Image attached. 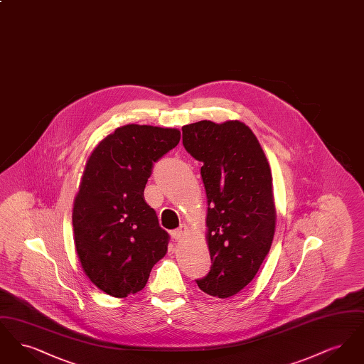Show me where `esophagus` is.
I'll return each mask as SVG.
<instances>
[{
  "instance_id": "34e87169",
  "label": "esophagus",
  "mask_w": 364,
  "mask_h": 364,
  "mask_svg": "<svg viewBox=\"0 0 364 364\" xmlns=\"http://www.w3.org/2000/svg\"><path fill=\"white\" fill-rule=\"evenodd\" d=\"M186 232H187V226L180 225L177 229L172 230L171 235H172V237H173L174 240H180V239L186 235Z\"/></svg>"
}]
</instances>
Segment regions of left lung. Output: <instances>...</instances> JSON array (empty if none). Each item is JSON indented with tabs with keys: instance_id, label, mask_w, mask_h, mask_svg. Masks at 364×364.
Instances as JSON below:
<instances>
[{
	"instance_id": "1",
	"label": "left lung",
	"mask_w": 364,
	"mask_h": 364,
	"mask_svg": "<svg viewBox=\"0 0 364 364\" xmlns=\"http://www.w3.org/2000/svg\"><path fill=\"white\" fill-rule=\"evenodd\" d=\"M183 146L200 161L208 195L211 267L198 287L220 299L239 294L259 270L276 229L272 172L254 132L240 122L184 125Z\"/></svg>"
}]
</instances>
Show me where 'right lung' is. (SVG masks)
Here are the masks:
<instances>
[{
	"label": "right lung",
	"instance_id": "obj_1",
	"mask_svg": "<svg viewBox=\"0 0 364 364\" xmlns=\"http://www.w3.org/2000/svg\"><path fill=\"white\" fill-rule=\"evenodd\" d=\"M178 141V129L129 124L87 161L72 213L75 245L85 273L105 294L141 291L168 251L171 237L143 192L154 162Z\"/></svg>",
	"mask_w": 364,
	"mask_h": 364
}]
</instances>
